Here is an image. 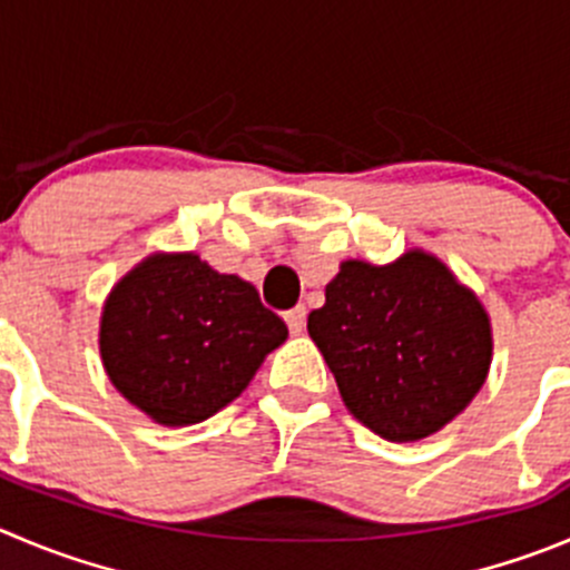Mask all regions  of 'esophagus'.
<instances>
[{
  "label": "esophagus",
  "mask_w": 570,
  "mask_h": 570,
  "mask_svg": "<svg viewBox=\"0 0 570 570\" xmlns=\"http://www.w3.org/2000/svg\"><path fill=\"white\" fill-rule=\"evenodd\" d=\"M305 318H307L305 305H296L294 311L285 313V322H288V330H291V333H294V335H299L302 330H305Z\"/></svg>",
  "instance_id": "34e87169"
}]
</instances>
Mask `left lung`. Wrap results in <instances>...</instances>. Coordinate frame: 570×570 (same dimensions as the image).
<instances>
[{"label": "left lung", "instance_id": "8db88e82", "mask_svg": "<svg viewBox=\"0 0 570 570\" xmlns=\"http://www.w3.org/2000/svg\"><path fill=\"white\" fill-rule=\"evenodd\" d=\"M307 333L346 411L389 442L442 431L490 375V313L422 248L386 265L344 259Z\"/></svg>", "mask_w": 570, "mask_h": 570}]
</instances>
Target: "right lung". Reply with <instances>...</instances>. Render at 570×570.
Here are the masks:
<instances>
[{
	"mask_svg": "<svg viewBox=\"0 0 570 570\" xmlns=\"http://www.w3.org/2000/svg\"><path fill=\"white\" fill-rule=\"evenodd\" d=\"M288 338L252 282L195 252H154L106 296L100 357L122 397L159 425L209 420Z\"/></svg>",
	"mask_w": 570,
	"mask_h": 570,
	"instance_id": "add662e5",
	"label": "right lung"
}]
</instances>
